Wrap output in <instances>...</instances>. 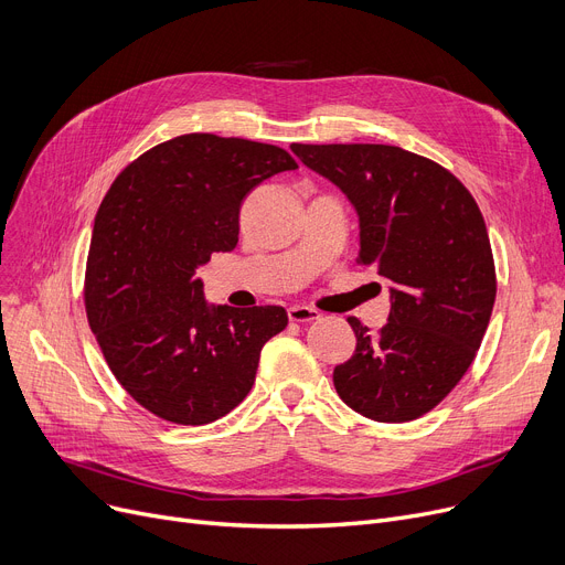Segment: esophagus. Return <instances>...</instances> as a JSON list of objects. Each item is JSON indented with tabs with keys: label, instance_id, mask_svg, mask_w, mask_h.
Masks as SVG:
<instances>
[{
	"label": "esophagus",
	"instance_id": "esophagus-1",
	"mask_svg": "<svg viewBox=\"0 0 565 565\" xmlns=\"http://www.w3.org/2000/svg\"><path fill=\"white\" fill-rule=\"evenodd\" d=\"M287 317H289V321H299V324H306V321L319 319V312L308 306H289Z\"/></svg>",
	"mask_w": 565,
	"mask_h": 565
}]
</instances>
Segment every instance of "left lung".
I'll list each match as a JSON object with an SVG mask.
<instances>
[{
	"label": "left lung",
	"mask_w": 565,
	"mask_h": 565,
	"mask_svg": "<svg viewBox=\"0 0 565 565\" xmlns=\"http://www.w3.org/2000/svg\"><path fill=\"white\" fill-rule=\"evenodd\" d=\"M301 163L333 181L359 213V264L391 287L388 324L335 365L347 407L380 423H407L458 386L488 331L494 259L471 193L435 160L391 145H291Z\"/></svg>",
	"instance_id": "8db88e82"
}]
</instances>
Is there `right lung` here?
<instances>
[{
    "mask_svg": "<svg viewBox=\"0 0 565 565\" xmlns=\"http://www.w3.org/2000/svg\"><path fill=\"white\" fill-rule=\"evenodd\" d=\"M297 168L280 147L191 132L132 160L100 202L87 319L117 382L158 418L206 425L250 393L262 347L287 312L211 306L195 271L236 248L253 188Z\"/></svg>",
    "mask_w": 565,
    "mask_h": 565,
    "instance_id": "1",
    "label": "right lung"
}]
</instances>
